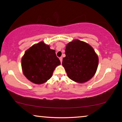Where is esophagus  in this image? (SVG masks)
Returning a JSON list of instances; mask_svg holds the SVG:
<instances>
[{
    "label": "esophagus",
    "mask_w": 122,
    "mask_h": 122,
    "mask_svg": "<svg viewBox=\"0 0 122 122\" xmlns=\"http://www.w3.org/2000/svg\"><path fill=\"white\" fill-rule=\"evenodd\" d=\"M59 59H60V60L61 63H62V57H60Z\"/></svg>",
    "instance_id": "1"
}]
</instances>
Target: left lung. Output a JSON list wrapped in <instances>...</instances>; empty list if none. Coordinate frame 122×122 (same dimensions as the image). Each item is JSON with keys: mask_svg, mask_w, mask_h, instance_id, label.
Wrapping results in <instances>:
<instances>
[{"mask_svg": "<svg viewBox=\"0 0 122 122\" xmlns=\"http://www.w3.org/2000/svg\"><path fill=\"white\" fill-rule=\"evenodd\" d=\"M66 57L62 60L68 77L78 83H84L95 74L98 58L89 45L79 40L68 43L65 49Z\"/></svg>", "mask_w": 122, "mask_h": 122, "instance_id": "left-lung-1", "label": "left lung"}]
</instances>
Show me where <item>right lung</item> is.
<instances>
[{"label":"right lung","mask_w":122,"mask_h":122,"mask_svg":"<svg viewBox=\"0 0 122 122\" xmlns=\"http://www.w3.org/2000/svg\"><path fill=\"white\" fill-rule=\"evenodd\" d=\"M61 65L55 50L43 42L34 45L25 53L21 60L24 75L36 84H42L48 80L57 66Z\"/></svg>","instance_id":"right-lung-1"}]
</instances>
